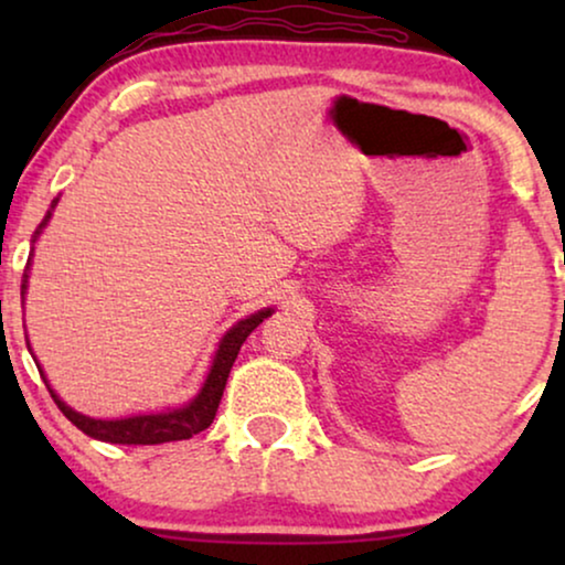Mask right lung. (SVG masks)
Returning <instances> with one entry per match:
<instances>
[{"mask_svg":"<svg viewBox=\"0 0 565 565\" xmlns=\"http://www.w3.org/2000/svg\"><path fill=\"white\" fill-rule=\"evenodd\" d=\"M58 198L51 203V211L56 207ZM51 211L45 213V218L41 221V226L35 228L33 244L35 238L41 236V231L45 228V223L51 218ZM33 259V254H30ZM30 259H28V269H30ZM28 269L22 275V300H25L28 292ZM273 316V308H265V311H257L252 316H246L238 323H234L223 339L218 342V350H215L211 373H207L203 388L195 398L190 401L188 406L172 408V412H161V414H138V416H128V419H92V416H84L79 412H74L72 406H66L61 401L53 388L45 381L41 365H38V373L43 375V383L49 385L51 398L56 401V406L61 408V414L66 416L68 422L74 424L76 429H82L87 437H95L99 443H113V445H161V443H177V439H190L198 431L207 429L215 419V412H218L223 388H226L228 373L234 367V360L242 344L246 342V337L252 334L254 329L259 327L262 321ZM30 350V347H28Z\"/></svg>","mask_w":565,"mask_h":565,"instance_id":"1","label":"right lung"}]
</instances>
